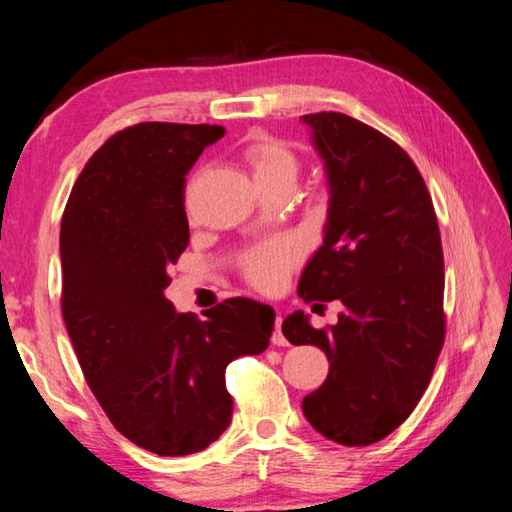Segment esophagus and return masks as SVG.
<instances>
[{
  "label": "esophagus",
  "mask_w": 512,
  "mask_h": 512,
  "mask_svg": "<svg viewBox=\"0 0 512 512\" xmlns=\"http://www.w3.org/2000/svg\"><path fill=\"white\" fill-rule=\"evenodd\" d=\"M281 317H277L275 319V332H273V336H270V341H273V345H286L288 341H286V336H284V332H281Z\"/></svg>",
  "instance_id": "esophagus-1"
}]
</instances>
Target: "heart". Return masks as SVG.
Here are the masks:
<instances>
[{
	"instance_id": "heart-1",
	"label": "heart",
	"mask_w": 512,
	"mask_h": 512,
	"mask_svg": "<svg viewBox=\"0 0 512 512\" xmlns=\"http://www.w3.org/2000/svg\"><path fill=\"white\" fill-rule=\"evenodd\" d=\"M246 165L257 187L270 193L279 187H292L299 176V158L286 143L273 136H257L244 149ZM299 250L290 242H275L255 248L244 259V277L262 292H275L284 284L290 268L297 264Z\"/></svg>"
}]
</instances>
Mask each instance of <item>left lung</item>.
I'll return each instance as SVG.
<instances>
[{
	"mask_svg": "<svg viewBox=\"0 0 512 512\" xmlns=\"http://www.w3.org/2000/svg\"><path fill=\"white\" fill-rule=\"evenodd\" d=\"M325 160L330 211L323 246L299 297L341 299L339 323L312 328L303 312L281 325L295 345L330 361L303 398L308 422L345 447L387 438L416 409L444 345V255L427 184L394 140L339 112L306 114Z\"/></svg>",
	"mask_w": 512,
	"mask_h": 512,
	"instance_id": "1",
	"label": "left lung"
}]
</instances>
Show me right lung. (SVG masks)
I'll return each mask as SVG.
<instances>
[{
	"label": "right lung",
	"instance_id": "1",
	"mask_svg": "<svg viewBox=\"0 0 512 512\" xmlns=\"http://www.w3.org/2000/svg\"><path fill=\"white\" fill-rule=\"evenodd\" d=\"M222 125L138 123L105 140L61 220V314L92 394L138 447L178 458L209 447L233 416L226 365L262 354L275 310L233 297L206 321L165 297L189 244L184 187Z\"/></svg>",
	"mask_w": 512,
	"mask_h": 512
}]
</instances>
